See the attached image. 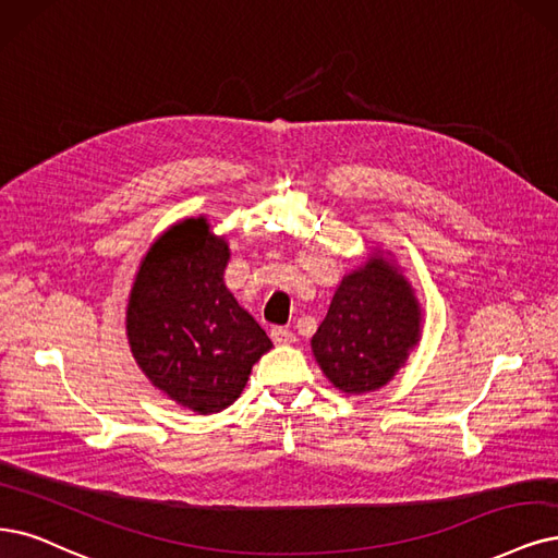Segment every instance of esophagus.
<instances>
[{
    "label": "esophagus",
    "instance_id": "1",
    "mask_svg": "<svg viewBox=\"0 0 558 558\" xmlns=\"http://www.w3.org/2000/svg\"><path fill=\"white\" fill-rule=\"evenodd\" d=\"M271 340L276 344H292L296 340V336L290 331V328H282V326H274L271 328Z\"/></svg>",
    "mask_w": 558,
    "mask_h": 558
}]
</instances>
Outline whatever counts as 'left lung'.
I'll return each instance as SVG.
<instances>
[{
    "instance_id": "1",
    "label": "left lung",
    "mask_w": 558,
    "mask_h": 558,
    "mask_svg": "<svg viewBox=\"0 0 558 558\" xmlns=\"http://www.w3.org/2000/svg\"><path fill=\"white\" fill-rule=\"evenodd\" d=\"M421 338V305L400 268L373 255L342 278L317 333L313 354L347 396L393 379Z\"/></svg>"
}]
</instances>
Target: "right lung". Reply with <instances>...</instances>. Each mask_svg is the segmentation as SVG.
Instances as JSON below:
<instances>
[{
	"label": "right lung",
	"mask_w": 558,
	"mask_h": 558,
	"mask_svg": "<svg viewBox=\"0 0 558 558\" xmlns=\"http://www.w3.org/2000/svg\"><path fill=\"white\" fill-rule=\"evenodd\" d=\"M227 259L230 245L206 218H185L154 241L129 299L126 333L142 373L197 414L230 407L274 347L225 287Z\"/></svg>",
	"instance_id": "right-lung-1"
}]
</instances>
